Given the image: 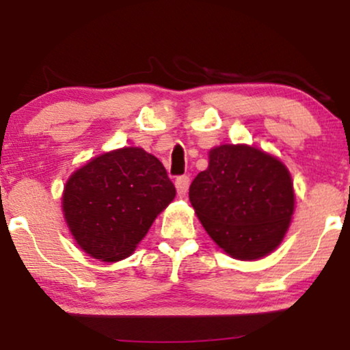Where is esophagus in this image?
<instances>
[{"label": "esophagus", "instance_id": "obj_1", "mask_svg": "<svg viewBox=\"0 0 350 350\" xmlns=\"http://www.w3.org/2000/svg\"><path fill=\"white\" fill-rule=\"evenodd\" d=\"M176 189H178V194L180 198H184L189 189V176H179V178L176 179Z\"/></svg>", "mask_w": 350, "mask_h": 350}]
</instances>
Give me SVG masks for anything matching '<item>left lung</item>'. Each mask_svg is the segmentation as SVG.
Segmentation results:
<instances>
[{
    "mask_svg": "<svg viewBox=\"0 0 350 350\" xmlns=\"http://www.w3.org/2000/svg\"><path fill=\"white\" fill-rule=\"evenodd\" d=\"M189 200L211 239L239 260L275 250L290 227L295 191L280 159L248 144H220L189 187Z\"/></svg>",
    "mask_w": 350,
    "mask_h": 350,
    "instance_id": "1",
    "label": "left lung"
}]
</instances>
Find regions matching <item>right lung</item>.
<instances>
[{"label":"right lung","instance_id":"add662e5","mask_svg":"<svg viewBox=\"0 0 350 350\" xmlns=\"http://www.w3.org/2000/svg\"><path fill=\"white\" fill-rule=\"evenodd\" d=\"M174 196L161 161L131 146L103 152L75 171L64 187L62 211L79 247L111 263L135 252Z\"/></svg>","mask_w":350,"mask_h":350}]
</instances>
